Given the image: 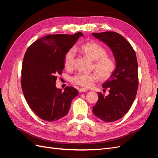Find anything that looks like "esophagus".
I'll use <instances>...</instances> for the list:
<instances>
[{"instance_id":"34e87169","label":"esophagus","mask_w":158,"mask_h":158,"mask_svg":"<svg viewBox=\"0 0 158 158\" xmlns=\"http://www.w3.org/2000/svg\"><path fill=\"white\" fill-rule=\"evenodd\" d=\"M87 89H85V88H80L79 89V92H80V93H82V92H87Z\"/></svg>"}]
</instances>
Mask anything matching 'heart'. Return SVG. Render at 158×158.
Instances as JSON below:
<instances>
[{
    "instance_id": "obj_1",
    "label": "heart",
    "mask_w": 158,
    "mask_h": 158,
    "mask_svg": "<svg viewBox=\"0 0 158 158\" xmlns=\"http://www.w3.org/2000/svg\"><path fill=\"white\" fill-rule=\"evenodd\" d=\"M80 51L89 59L95 60L93 69L97 73H77L72 77V83L82 87L89 88L98 81L99 76L103 80L111 77L115 70L116 63L113 57L107 55V51L102 45L96 42H88L81 46ZM75 56L76 50L74 48L66 51L64 56V64L66 69H73Z\"/></svg>"
}]
</instances>
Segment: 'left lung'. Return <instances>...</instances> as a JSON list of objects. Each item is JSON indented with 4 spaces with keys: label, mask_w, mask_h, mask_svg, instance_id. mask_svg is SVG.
<instances>
[{
    "label": "left lung",
    "mask_w": 158,
    "mask_h": 158,
    "mask_svg": "<svg viewBox=\"0 0 158 158\" xmlns=\"http://www.w3.org/2000/svg\"><path fill=\"white\" fill-rule=\"evenodd\" d=\"M92 35L111 48L116 60L115 70L102 85L109 94L105 96L98 92L99 98L93 113L105 122L115 121L128 111L136 98L138 86L136 55L129 42L117 32L92 33Z\"/></svg>",
    "instance_id": "left-lung-1"
}]
</instances>
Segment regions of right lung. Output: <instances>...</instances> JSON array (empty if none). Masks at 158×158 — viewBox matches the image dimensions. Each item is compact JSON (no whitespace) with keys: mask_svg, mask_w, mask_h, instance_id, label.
<instances>
[{"mask_svg":"<svg viewBox=\"0 0 158 158\" xmlns=\"http://www.w3.org/2000/svg\"><path fill=\"white\" fill-rule=\"evenodd\" d=\"M82 32L74 35H48L28 47L23 57L21 85L30 107L40 118L52 122L68 113L78 91L72 86L64 92L56 88V80L64 68V56Z\"/></svg>","mask_w":158,"mask_h":158,"instance_id":"obj_1","label":"right lung"}]
</instances>
